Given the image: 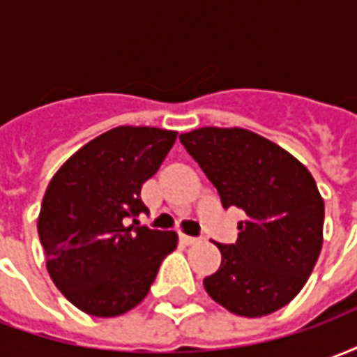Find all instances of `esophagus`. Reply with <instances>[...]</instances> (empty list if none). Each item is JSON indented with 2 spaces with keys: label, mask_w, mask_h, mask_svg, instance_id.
Here are the masks:
<instances>
[{
  "label": "esophagus",
  "mask_w": 357,
  "mask_h": 357,
  "mask_svg": "<svg viewBox=\"0 0 357 357\" xmlns=\"http://www.w3.org/2000/svg\"><path fill=\"white\" fill-rule=\"evenodd\" d=\"M179 241H181L183 245H187V247H189V245H197V243H199V239H197V237H189V235H179Z\"/></svg>",
  "instance_id": "obj_1"
}]
</instances>
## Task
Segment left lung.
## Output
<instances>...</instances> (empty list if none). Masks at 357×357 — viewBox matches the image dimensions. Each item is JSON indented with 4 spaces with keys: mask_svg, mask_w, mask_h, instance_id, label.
<instances>
[{
    "mask_svg": "<svg viewBox=\"0 0 357 357\" xmlns=\"http://www.w3.org/2000/svg\"><path fill=\"white\" fill-rule=\"evenodd\" d=\"M179 141L218 189L222 206L247 214L239 239L218 243L220 269L204 277L210 298L245 317L287 306L321 252L325 206L312 174L284 149L243 128H199Z\"/></svg>",
    "mask_w": 357,
    "mask_h": 357,
    "instance_id": "8db88e82",
    "label": "left lung"
}]
</instances>
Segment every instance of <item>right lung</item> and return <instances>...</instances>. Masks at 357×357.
I'll list each match as a JSON object with an SVG mask.
<instances>
[{"mask_svg":"<svg viewBox=\"0 0 357 357\" xmlns=\"http://www.w3.org/2000/svg\"><path fill=\"white\" fill-rule=\"evenodd\" d=\"M178 132L120 126L66 160L47 185L38 235L53 283L95 317L126 314L147 296L178 245L174 231L128 225L147 212L141 185L168 155Z\"/></svg>","mask_w":357,"mask_h":357,"instance_id":"1","label":"right lung"}]
</instances>
